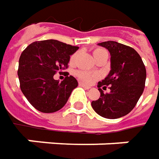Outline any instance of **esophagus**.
Here are the masks:
<instances>
[{"mask_svg": "<svg viewBox=\"0 0 159 159\" xmlns=\"http://www.w3.org/2000/svg\"><path fill=\"white\" fill-rule=\"evenodd\" d=\"M79 85H80V87H82V88H84V89H91V87H90V86H88V85H86V84H84V83L80 82L79 83Z\"/></svg>", "mask_w": 159, "mask_h": 159, "instance_id": "1", "label": "esophagus"}]
</instances>
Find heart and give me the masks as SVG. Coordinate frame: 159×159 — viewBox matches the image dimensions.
<instances>
[{"label":"heart","instance_id":"1","mask_svg":"<svg viewBox=\"0 0 159 159\" xmlns=\"http://www.w3.org/2000/svg\"><path fill=\"white\" fill-rule=\"evenodd\" d=\"M94 57L95 58L99 57H101L102 55H105V54H108L107 51L105 49H103V48H95V50H94ZM77 57H78V52H75L74 54H72L71 56H70V64H74L75 63V61H76ZM75 74H76V76L81 80L83 82H86V83H90L92 82L95 79H96L97 77H98V74H96V73H91V72H89V71H86V70H76V72H75Z\"/></svg>","mask_w":159,"mask_h":159}]
</instances>
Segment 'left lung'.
<instances>
[{
    "label": "left lung",
    "instance_id": "1",
    "mask_svg": "<svg viewBox=\"0 0 159 159\" xmlns=\"http://www.w3.org/2000/svg\"><path fill=\"white\" fill-rule=\"evenodd\" d=\"M111 54V70L98 82L100 98L91 102L95 112L105 119H119L131 111L136 105L145 87L146 69L140 55L133 48L117 41L98 43ZM109 86L110 93L102 89Z\"/></svg>",
    "mask_w": 159,
    "mask_h": 159
}]
</instances>
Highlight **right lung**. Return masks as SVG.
Listing matches in <instances>:
<instances>
[{"mask_svg": "<svg viewBox=\"0 0 159 159\" xmlns=\"http://www.w3.org/2000/svg\"><path fill=\"white\" fill-rule=\"evenodd\" d=\"M79 49L56 40L34 41L22 52L17 75L22 93L39 111L56 112L67 102L77 80L68 76L59 82L54 75L67 69L70 56Z\"/></svg>", "mask_w": 159, "mask_h": 159, "instance_id": "obj_1", "label": "right lung"}]
</instances>
